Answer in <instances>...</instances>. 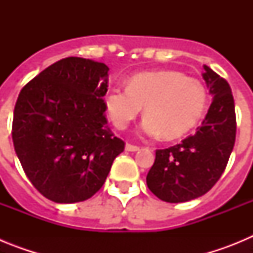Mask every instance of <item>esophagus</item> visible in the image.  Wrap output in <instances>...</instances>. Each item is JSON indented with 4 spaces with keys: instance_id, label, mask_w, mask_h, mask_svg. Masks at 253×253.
Listing matches in <instances>:
<instances>
[{
    "instance_id": "esophagus-1",
    "label": "esophagus",
    "mask_w": 253,
    "mask_h": 253,
    "mask_svg": "<svg viewBox=\"0 0 253 253\" xmlns=\"http://www.w3.org/2000/svg\"><path fill=\"white\" fill-rule=\"evenodd\" d=\"M125 151L137 152V151H139V147L133 146V144H129V143H126V144H125Z\"/></svg>"
}]
</instances>
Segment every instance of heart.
<instances>
[{
	"instance_id": "heart-1",
	"label": "heart",
	"mask_w": 253,
	"mask_h": 253,
	"mask_svg": "<svg viewBox=\"0 0 253 253\" xmlns=\"http://www.w3.org/2000/svg\"><path fill=\"white\" fill-rule=\"evenodd\" d=\"M104 102L111 123L120 130L144 106L143 134L176 139L189 133L202 119L208 95L204 84L195 78L173 69H160L133 76L128 87H110Z\"/></svg>"
}]
</instances>
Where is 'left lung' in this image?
Wrapping results in <instances>:
<instances>
[{
    "label": "left lung",
    "mask_w": 253,
    "mask_h": 253,
    "mask_svg": "<svg viewBox=\"0 0 253 253\" xmlns=\"http://www.w3.org/2000/svg\"><path fill=\"white\" fill-rule=\"evenodd\" d=\"M203 78L211 96L205 119L180 144L158 149L147 175L149 190L163 202L185 203L207 194L220 178L233 151L236 113L231 87L208 66Z\"/></svg>",
    "instance_id": "8db88e82"
}]
</instances>
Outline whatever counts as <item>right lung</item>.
Segmentation results:
<instances>
[{
  "mask_svg": "<svg viewBox=\"0 0 253 253\" xmlns=\"http://www.w3.org/2000/svg\"><path fill=\"white\" fill-rule=\"evenodd\" d=\"M109 67L84 58L55 62L20 92L12 140L26 176L59 204L84 202L104 185L124 142L107 126Z\"/></svg>",
  "mask_w": 253,
  "mask_h": 253,
  "instance_id": "obj_1",
  "label": "right lung"
}]
</instances>
